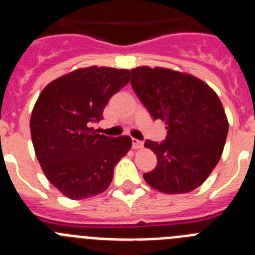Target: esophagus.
I'll return each mask as SVG.
<instances>
[{"label": "esophagus", "mask_w": 255, "mask_h": 255, "mask_svg": "<svg viewBox=\"0 0 255 255\" xmlns=\"http://www.w3.org/2000/svg\"><path fill=\"white\" fill-rule=\"evenodd\" d=\"M131 145L134 149H139V148H143L144 143L141 140H138V139H131Z\"/></svg>", "instance_id": "esophagus-1"}]
</instances>
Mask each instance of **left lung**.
<instances>
[{
  "instance_id": "1",
  "label": "left lung",
  "mask_w": 255,
  "mask_h": 255,
  "mask_svg": "<svg viewBox=\"0 0 255 255\" xmlns=\"http://www.w3.org/2000/svg\"><path fill=\"white\" fill-rule=\"evenodd\" d=\"M130 73L140 102L154 120L167 125L163 141L144 143L158 159L144 180L166 194L194 190L216 167L225 147L229 124L220 98L188 74L147 66Z\"/></svg>"
}]
</instances>
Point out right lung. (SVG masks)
I'll list each match as a JSON object with an SVG mask.
<instances>
[{"mask_svg":"<svg viewBox=\"0 0 255 255\" xmlns=\"http://www.w3.org/2000/svg\"><path fill=\"white\" fill-rule=\"evenodd\" d=\"M129 80V70H75L47 85L33 108L30 132L38 161L52 185L70 199L103 193L131 147L130 136L112 138L91 128Z\"/></svg>","mask_w":255,"mask_h":255,"instance_id":"add662e5","label":"right lung"}]
</instances>
